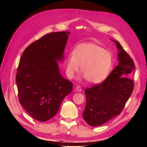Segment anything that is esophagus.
Returning <instances> with one entry per match:
<instances>
[{
	"label": "esophagus",
	"mask_w": 147,
	"mask_h": 147,
	"mask_svg": "<svg viewBox=\"0 0 147 147\" xmlns=\"http://www.w3.org/2000/svg\"><path fill=\"white\" fill-rule=\"evenodd\" d=\"M76 90L78 91H79V92H81L82 91V89L81 87L79 86H77L76 87Z\"/></svg>",
	"instance_id": "obj_1"
}]
</instances>
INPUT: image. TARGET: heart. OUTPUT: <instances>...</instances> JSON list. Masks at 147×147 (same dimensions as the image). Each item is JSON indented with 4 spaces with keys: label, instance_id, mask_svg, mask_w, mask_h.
I'll list each match as a JSON object with an SVG mask.
<instances>
[{
    "label": "heart",
    "instance_id": "b5f03b06",
    "mask_svg": "<svg viewBox=\"0 0 147 147\" xmlns=\"http://www.w3.org/2000/svg\"><path fill=\"white\" fill-rule=\"evenodd\" d=\"M112 65L110 52L93 43H82L74 49L73 55L67 58L66 74L73 78L80 66L84 78L92 84H98L108 77Z\"/></svg>",
    "mask_w": 147,
    "mask_h": 147
}]
</instances>
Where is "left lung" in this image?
Masks as SVG:
<instances>
[{"label": "left lung", "instance_id": "1", "mask_svg": "<svg viewBox=\"0 0 147 147\" xmlns=\"http://www.w3.org/2000/svg\"><path fill=\"white\" fill-rule=\"evenodd\" d=\"M111 40L119 51L118 65L103 82L85 90L83 118L91 126H100L119 115L134 89V61L117 41Z\"/></svg>", "mask_w": 147, "mask_h": 147}]
</instances>
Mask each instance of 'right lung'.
Listing matches in <instances>:
<instances>
[{
  "instance_id": "obj_1",
  "label": "right lung",
  "mask_w": 147,
  "mask_h": 147,
  "mask_svg": "<svg viewBox=\"0 0 147 147\" xmlns=\"http://www.w3.org/2000/svg\"><path fill=\"white\" fill-rule=\"evenodd\" d=\"M69 32L45 35L30 45L20 58L16 74L19 102L37 121H49L62 100L71 93L73 84L59 73Z\"/></svg>"
}]
</instances>
